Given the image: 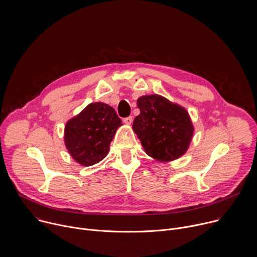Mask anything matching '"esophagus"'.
Wrapping results in <instances>:
<instances>
[{"label": "esophagus", "instance_id": "34e87169", "mask_svg": "<svg viewBox=\"0 0 257 257\" xmlns=\"http://www.w3.org/2000/svg\"><path fill=\"white\" fill-rule=\"evenodd\" d=\"M123 122H124L126 125H131V123L133 122L132 116H129V117H127V118H124V119H123Z\"/></svg>", "mask_w": 257, "mask_h": 257}]
</instances>
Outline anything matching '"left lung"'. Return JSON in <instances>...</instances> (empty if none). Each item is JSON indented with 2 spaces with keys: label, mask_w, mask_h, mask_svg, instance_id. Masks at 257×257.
Instances as JSON below:
<instances>
[{
  "label": "left lung",
  "mask_w": 257,
  "mask_h": 257,
  "mask_svg": "<svg viewBox=\"0 0 257 257\" xmlns=\"http://www.w3.org/2000/svg\"><path fill=\"white\" fill-rule=\"evenodd\" d=\"M137 106L132 128L146 155L168 163L186 154L194 127L185 107L159 94L140 96Z\"/></svg>",
  "instance_id": "obj_1"
}]
</instances>
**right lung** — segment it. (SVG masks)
I'll return each mask as SVG.
<instances>
[{
	"instance_id": "1",
	"label": "right lung",
	"mask_w": 257,
	"mask_h": 257,
	"mask_svg": "<svg viewBox=\"0 0 257 257\" xmlns=\"http://www.w3.org/2000/svg\"><path fill=\"white\" fill-rule=\"evenodd\" d=\"M115 109L103 102H91L67 121L65 146L76 163L89 167L103 160L117 129L122 126Z\"/></svg>"
}]
</instances>
